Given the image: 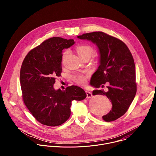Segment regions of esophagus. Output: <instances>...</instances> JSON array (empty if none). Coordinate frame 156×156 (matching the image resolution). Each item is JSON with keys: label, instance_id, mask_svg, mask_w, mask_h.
Returning a JSON list of instances; mask_svg holds the SVG:
<instances>
[{"label": "esophagus", "instance_id": "esophagus-1", "mask_svg": "<svg viewBox=\"0 0 156 156\" xmlns=\"http://www.w3.org/2000/svg\"><path fill=\"white\" fill-rule=\"evenodd\" d=\"M86 97H87V98H91L93 96L91 93L89 92V91H86Z\"/></svg>", "mask_w": 156, "mask_h": 156}]
</instances>
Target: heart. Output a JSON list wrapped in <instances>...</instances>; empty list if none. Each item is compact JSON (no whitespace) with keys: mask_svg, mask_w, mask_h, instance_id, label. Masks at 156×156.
Instances as JSON below:
<instances>
[{"mask_svg":"<svg viewBox=\"0 0 156 156\" xmlns=\"http://www.w3.org/2000/svg\"><path fill=\"white\" fill-rule=\"evenodd\" d=\"M76 51L79 57L84 60L86 58L90 59V57L94 52V49L90 45L88 44H81L76 48ZM68 54V51H66L63 55V59L65 58ZM73 80L78 84H84L86 81V76L82 74H75L72 76Z\"/></svg>","mask_w":156,"mask_h":156,"instance_id":"1","label":"heart"}]
</instances>
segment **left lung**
Returning <instances> with one entry per match:
<instances>
[{
  "label": "left lung",
  "instance_id": "1",
  "mask_svg": "<svg viewBox=\"0 0 156 156\" xmlns=\"http://www.w3.org/2000/svg\"><path fill=\"white\" fill-rule=\"evenodd\" d=\"M78 37L91 41L99 48L100 65L92 76L91 84L100 87L108 82V91L95 90L93 94L105 95L111 101L112 108L102 116V119L114 121L126 112L136 93L135 65L132 54L122 40L102 31L84 33Z\"/></svg>",
  "mask_w": 156,
  "mask_h": 156
}]
</instances>
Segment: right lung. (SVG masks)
<instances>
[{"label": "right lung", "instance_id": "add662e5", "mask_svg": "<svg viewBox=\"0 0 156 156\" xmlns=\"http://www.w3.org/2000/svg\"><path fill=\"white\" fill-rule=\"evenodd\" d=\"M75 43L73 39L53 37L31 49L20 69L22 98L35 119L49 126L60 125L71 114L73 100L81 101L86 94L80 87L70 86L55 90L53 84L62 71V50Z\"/></svg>", "mask_w": 156, "mask_h": 156}]
</instances>
